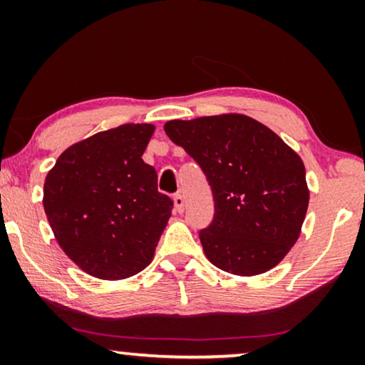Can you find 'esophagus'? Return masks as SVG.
<instances>
[{
    "label": "esophagus",
    "instance_id": "obj_1",
    "mask_svg": "<svg viewBox=\"0 0 365 365\" xmlns=\"http://www.w3.org/2000/svg\"><path fill=\"white\" fill-rule=\"evenodd\" d=\"M174 209H176L178 212H182L184 211V197H182V194H176V196H174Z\"/></svg>",
    "mask_w": 365,
    "mask_h": 365
}]
</instances>
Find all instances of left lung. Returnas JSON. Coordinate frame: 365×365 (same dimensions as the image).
Instances as JSON below:
<instances>
[{
  "label": "left lung",
  "instance_id": "left-lung-1",
  "mask_svg": "<svg viewBox=\"0 0 365 365\" xmlns=\"http://www.w3.org/2000/svg\"><path fill=\"white\" fill-rule=\"evenodd\" d=\"M164 131L211 184L214 219L199 232L209 262L241 277L276 267L306 219L309 187L301 156L241 113L174 119Z\"/></svg>",
  "mask_w": 365,
  "mask_h": 365
}]
</instances>
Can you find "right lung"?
Here are the masks:
<instances>
[{"instance_id": "right-lung-1", "label": "right lung", "mask_w": 365, "mask_h": 365, "mask_svg": "<svg viewBox=\"0 0 365 365\" xmlns=\"http://www.w3.org/2000/svg\"><path fill=\"white\" fill-rule=\"evenodd\" d=\"M154 124H123L64 149L43 206L64 254L89 276L121 281L151 264L173 201L143 161Z\"/></svg>"}]
</instances>
